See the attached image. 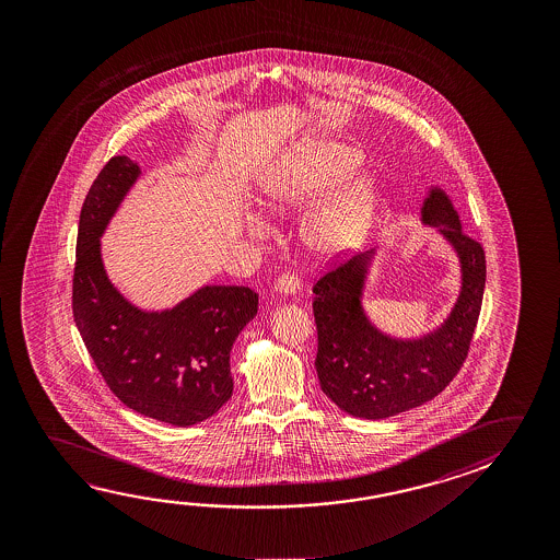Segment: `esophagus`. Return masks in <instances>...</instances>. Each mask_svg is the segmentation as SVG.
Segmentation results:
<instances>
[{"mask_svg":"<svg viewBox=\"0 0 560 560\" xmlns=\"http://www.w3.org/2000/svg\"><path fill=\"white\" fill-rule=\"evenodd\" d=\"M299 287H301V281H299V277L294 276V273L284 271V273L277 277L276 289L281 294H294L299 291Z\"/></svg>","mask_w":560,"mask_h":560,"instance_id":"1","label":"esophagus"}]
</instances>
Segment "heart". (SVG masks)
Returning <instances> with one entry per match:
<instances>
[{
    "mask_svg": "<svg viewBox=\"0 0 560 560\" xmlns=\"http://www.w3.org/2000/svg\"><path fill=\"white\" fill-rule=\"evenodd\" d=\"M359 164L351 148L318 142L273 165L261 184V201L269 211L301 209L330 191ZM373 207V191L365 179L341 187L330 201L314 212L304 240L318 254H338L363 236Z\"/></svg>",
    "mask_w": 560,
    "mask_h": 560,
    "instance_id": "b5f03b06",
    "label": "heart"
}]
</instances>
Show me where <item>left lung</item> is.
<instances>
[{
    "instance_id": "8db88e82",
    "label": "left lung",
    "mask_w": 560,
    "mask_h": 560,
    "mask_svg": "<svg viewBox=\"0 0 560 560\" xmlns=\"http://www.w3.org/2000/svg\"><path fill=\"white\" fill-rule=\"evenodd\" d=\"M422 219L457 249L463 271L457 304L440 330L404 341L381 334L369 322L361 291L373 252L334 264L312 287L316 373L324 395L351 416L383 420L428 402L450 385L467 359L485 294V249L460 229L457 211L440 189H431Z\"/></svg>"
}]
</instances>
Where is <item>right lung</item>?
Listing matches in <instances>:
<instances>
[{
    "label": "right lung",
    "instance_id": "1",
    "mask_svg": "<svg viewBox=\"0 0 560 560\" xmlns=\"http://www.w3.org/2000/svg\"><path fill=\"white\" fill-rule=\"evenodd\" d=\"M138 175L130 158H110L85 195L72 312L110 393L135 412L187 428L229 402L230 349L257 314V293L212 284L164 312L138 311L122 299L103 269L100 238Z\"/></svg>",
    "mask_w": 560,
    "mask_h": 560
}]
</instances>
